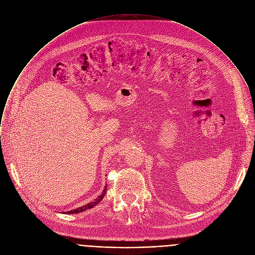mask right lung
I'll return each instance as SVG.
<instances>
[{"label": "right lung", "mask_w": 255, "mask_h": 255, "mask_svg": "<svg viewBox=\"0 0 255 255\" xmlns=\"http://www.w3.org/2000/svg\"><path fill=\"white\" fill-rule=\"evenodd\" d=\"M106 192H107V185L105 186V188H104V190H103V192H102V194L98 197V198H96L94 201H92L91 203H88V204H86L84 206H82V207H80V208H77V209H74V210H72V211H68V212H65V214H78V213H82V212H84L86 210H89V209H92L93 207H95V206H97L102 200H103V198H104V196H105V194H106Z\"/></svg>", "instance_id": "1"}]
</instances>
